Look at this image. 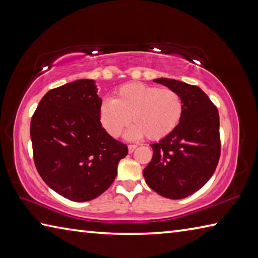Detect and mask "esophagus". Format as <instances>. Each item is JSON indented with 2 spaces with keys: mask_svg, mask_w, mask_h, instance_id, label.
Instances as JSON below:
<instances>
[{
  "mask_svg": "<svg viewBox=\"0 0 258 258\" xmlns=\"http://www.w3.org/2000/svg\"><path fill=\"white\" fill-rule=\"evenodd\" d=\"M137 149V146L135 145H131V146H128V152L130 154H132V152Z\"/></svg>",
  "mask_w": 258,
  "mask_h": 258,
  "instance_id": "34e87169",
  "label": "esophagus"
}]
</instances>
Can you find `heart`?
<instances>
[{
    "label": "heart",
    "instance_id": "heart-1",
    "mask_svg": "<svg viewBox=\"0 0 258 258\" xmlns=\"http://www.w3.org/2000/svg\"><path fill=\"white\" fill-rule=\"evenodd\" d=\"M182 111V100L175 91L131 83L120 86L112 100H103L100 121L109 135L118 138L132 119L134 125L126 133V139L138 140L146 135L157 141L176 128Z\"/></svg>",
    "mask_w": 258,
    "mask_h": 258
}]
</instances>
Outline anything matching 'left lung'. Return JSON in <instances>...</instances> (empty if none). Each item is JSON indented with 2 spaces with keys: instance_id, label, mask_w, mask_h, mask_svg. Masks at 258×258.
I'll return each instance as SVG.
<instances>
[{
  "instance_id": "left-lung-1",
  "label": "left lung",
  "mask_w": 258,
  "mask_h": 258,
  "mask_svg": "<svg viewBox=\"0 0 258 258\" xmlns=\"http://www.w3.org/2000/svg\"><path fill=\"white\" fill-rule=\"evenodd\" d=\"M181 97L183 111L176 128L151 145L154 156L143 176L157 194L169 199L186 198L208 182L220 159V116L198 86L156 78Z\"/></svg>"
}]
</instances>
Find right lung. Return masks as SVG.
Segmentation results:
<instances>
[{
	"label": "right lung",
	"instance_id": "right-lung-1",
	"mask_svg": "<svg viewBox=\"0 0 258 258\" xmlns=\"http://www.w3.org/2000/svg\"><path fill=\"white\" fill-rule=\"evenodd\" d=\"M101 103L95 82L78 80L50 90L30 121L38 174L72 202H89L103 194L128 152L102 127Z\"/></svg>",
	"mask_w": 258,
	"mask_h": 258
}]
</instances>
